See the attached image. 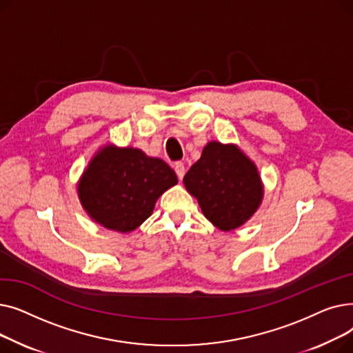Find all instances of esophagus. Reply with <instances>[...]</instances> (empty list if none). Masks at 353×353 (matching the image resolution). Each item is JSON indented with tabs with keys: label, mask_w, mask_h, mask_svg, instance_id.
<instances>
[{
	"label": "esophagus",
	"mask_w": 353,
	"mask_h": 353,
	"mask_svg": "<svg viewBox=\"0 0 353 353\" xmlns=\"http://www.w3.org/2000/svg\"><path fill=\"white\" fill-rule=\"evenodd\" d=\"M174 172L177 174V177L181 180L184 177V173H186V169H184V164L181 161H177L174 164Z\"/></svg>",
	"instance_id": "34e87169"
}]
</instances>
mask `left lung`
Here are the masks:
<instances>
[{
  "label": "left lung",
  "mask_w": 353,
  "mask_h": 353,
  "mask_svg": "<svg viewBox=\"0 0 353 353\" xmlns=\"http://www.w3.org/2000/svg\"><path fill=\"white\" fill-rule=\"evenodd\" d=\"M205 217L223 232L243 226L262 205L265 188L256 164L236 144L209 141L183 179Z\"/></svg>",
  "instance_id": "8db88e82"
}]
</instances>
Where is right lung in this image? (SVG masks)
Returning a JSON list of instances; mask_svg holds the SVG:
<instances>
[{
  "label": "right lung",
  "instance_id": "obj_1",
  "mask_svg": "<svg viewBox=\"0 0 353 353\" xmlns=\"http://www.w3.org/2000/svg\"><path fill=\"white\" fill-rule=\"evenodd\" d=\"M177 181L174 170L161 159L140 148L105 144L88 161L77 193L96 223L130 233L152 216L157 199Z\"/></svg>",
  "mask_w": 353,
  "mask_h": 353
}]
</instances>
